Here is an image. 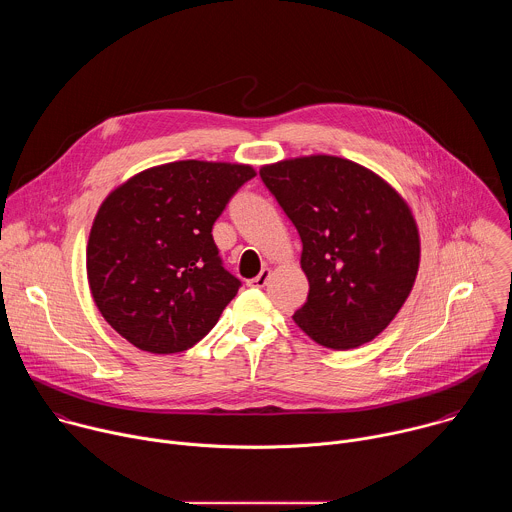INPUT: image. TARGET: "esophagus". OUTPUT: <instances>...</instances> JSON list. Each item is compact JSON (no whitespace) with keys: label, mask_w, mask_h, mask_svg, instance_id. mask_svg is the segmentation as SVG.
<instances>
[{"label":"esophagus","mask_w":512,"mask_h":512,"mask_svg":"<svg viewBox=\"0 0 512 512\" xmlns=\"http://www.w3.org/2000/svg\"><path fill=\"white\" fill-rule=\"evenodd\" d=\"M269 277H271V269L265 267V269L259 271V275H257L255 279H251V285H253V287H263V285L269 281Z\"/></svg>","instance_id":"34e87169"}]
</instances>
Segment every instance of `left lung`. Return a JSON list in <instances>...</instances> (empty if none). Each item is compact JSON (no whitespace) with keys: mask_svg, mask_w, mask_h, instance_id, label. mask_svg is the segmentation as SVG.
Here are the masks:
<instances>
[{"mask_svg":"<svg viewBox=\"0 0 512 512\" xmlns=\"http://www.w3.org/2000/svg\"><path fill=\"white\" fill-rule=\"evenodd\" d=\"M259 174L304 247L310 291L294 322L332 350L377 338L409 298L419 269L409 204L369 168L336 156L281 160Z\"/></svg>","mask_w":512,"mask_h":512,"instance_id":"8db88e82","label":"left lung"}]
</instances>
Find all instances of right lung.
<instances>
[{
	"label": "right lung",
	"mask_w": 512,
	"mask_h": 512,
	"mask_svg": "<svg viewBox=\"0 0 512 512\" xmlns=\"http://www.w3.org/2000/svg\"><path fill=\"white\" fill-rule=\"evenodd\" d=\"M253 176L247 164L182 160L135 174L103 200L87 277L117 334L139 350L174 354L212 330L241 287L218 257L212 225Z\"/></svg>",
	"instance_id": "add662e5"
}]
</instances>
